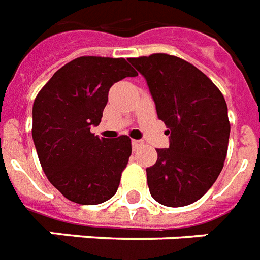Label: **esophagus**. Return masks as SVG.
<instances>
[{
    "label": "esophagus",
    "mask_w": 260,
    "mask_h": 260,
    "mask_svg": "<svg viewBox=\"0 0 260 260\" xmlns=\"http://www.w3.org/2000/svg\"><path fill=\"white\" fill-rule=\"evenodd\" d=\"M144 146V143L142 140H132V147H134V150H139V148H142Z\"/></svg>",
    "instance_id": "1"
}]
</instances>
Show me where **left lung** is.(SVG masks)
<instances>
[{"instance_id":"obj_1","label":"left lung","mask_w":260,"mask_h":260,"mask_svg":"<svg viewBox=\"0 0 260 260\" xmlns=\"http://www.w3.org/2000/svg\"><path fill=\"white\" fill-rule=\"evenodd\" d=\"M147 79L170 147L147 169L155 201L171 208L193 204L224 167L231 124L224 95L201 70L169 54L128 59Z\"/></svg>"}]
</instances>
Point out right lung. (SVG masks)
I'll return each mask as SVG.
<instances>
[{
    "label": "right lung",
    "instance_id": "right-lung-1",
    "mask_svg": "<svg viewBox=\"0 0 260 260\" xmlns=\"http://www.w3.org/2000/svg\"><path fill=\"white\" fill-rule=\"evenodd\" d=\"M138 73L124 58L79 56L55 73L32 109V138L48 181L73 202L97 205L117 191L131 139L94 136L112 85Z\"/></svg>",
    "mask_w": 260,
    "mask_h": 260
}]
</instances>
